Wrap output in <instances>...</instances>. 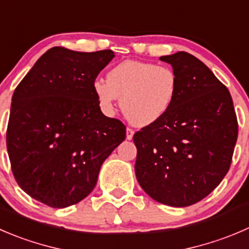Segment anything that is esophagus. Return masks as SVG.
I'll use <instances>...</instances> for the list:
<instances>
[{"label": "esophagus", "mask_w": 249, "mask_h": 249, "mask_svg": "<svg viewBox=\"0 0 249 249\" xmlns=\"http://www.w3.org/2000/svg\"><path fill=\"white\" fill-rule=\"evenodd\" d=\"M132 137H134V130L130 129V127H127V129H126V139L127 140H132Z\"/></svg>", "instance_id": "obj_1"}]
</instances>
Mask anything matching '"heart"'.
I'll use <instances>...</instances> for the list:
<instances>
[{
    "label": "heart",
    "mask_w": 249,
    "mask_h": 249,
    "mask_svg": "<svg viewBox=\"0 0 249 249\" xmlns=\"http://www.w3.org/2000/svg\"><path fill=\"white\" fill-rule=\"evenodd\" d=\"M178 92V76L171 67L124 60L96 80L93 93L103 112L112 113L118 98L125 118L135 126H149L173 107Z\"/></svg>",
    "instance_id": "heart-1"
}]
</instances>
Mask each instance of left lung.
<instances>
[{
    "mask_svg": "<svg viewBox=\"0 0 249 249\" xmlns=\"http://www.w3.org/2000/svg\"><path fill=\"white\" fill-rule=\"evenodd\" d=\"M178 76L173 107L134 135L135 174L151 198L189 207L208 196L228 174L237 141L232 98L223 83L187 52L163 55Z\"/></svg>",
    "mask_w": 249,
    "mask_h": 249,
    "instance_id": "obj_1",
    "label": "left lung"
}]
</instances>
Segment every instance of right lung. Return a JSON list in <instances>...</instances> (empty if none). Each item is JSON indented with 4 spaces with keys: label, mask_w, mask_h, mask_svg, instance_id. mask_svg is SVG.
Wrapping results in <instances>:
<instances>
[{
    "label": "right lung",
    "mask_w": 249,
    "mask_h": 249,
    "mask_svg": "<svg viewBox=\"0 0 249 249\" xmlns=\"http://www.w3.org/2000/svg\"><path fill=\"white\" fill-rule=\"evenodd\" d=\"M113 58L112 50L52 47L17 86L7 151L19 187L36 201L53 208L83 201L103 161L125 140V125L106 117L93 93Z\"/></svg>",
    "instance_id": "1"
}]
</instances>
